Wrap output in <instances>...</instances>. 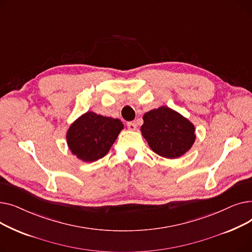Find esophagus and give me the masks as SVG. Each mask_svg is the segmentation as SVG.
Returning <instances> with one entry per match:
<instances>
[{"instance_id": "1", "label": "esophagus", "mask_w": 252, "mask_h": 252, "mask_svg": "<svg viewBox=\"0 0 252 252\" xmlns=\"http://www.w3.org/2000/svg\"><path fill=\"white\" fill-rule=\"evenodd\" d=\"M127 128L129 130H136L137 129V126L134 123H127Z\"/></svg>"}]
</instances>
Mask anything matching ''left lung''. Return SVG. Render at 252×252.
Listing matches in <instances>:
<instances>
[{
    "instance_id": "8db88e82",
    "label": "left lung",
    "mask_w": 252,
    "mask_h": 252,
    "mask_svg": "<svg viewBox=\"0 0 252 252\" xmlns=\"http://www.w3.org/2000/svg\"><path fill=\"white\" fill-rule=\"evenodd\" d=\"M143 121L142 136L151 150L161 157L176 159L188 152L196 140L194 125L167 106L146 112Z\"/></svg>"
}]
</instances>
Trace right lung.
I'll return each instance as SVG.
<instances>
[{"label":"right lung","instance_id":"obj_1","mask_svg":"<svg viewBox=\"0 0 252 252\" xmlns=\"http://www.w3.org/2000/svg\"><path fill=\"white\" fill-rule=\"evenodd\" d=\"M123 129L124 124L118 118L87 111L69 126L66 142L79 160L93 162L109 152Z\"/></svg>","mask_w":252,"mask_h":252}]
</instances>
